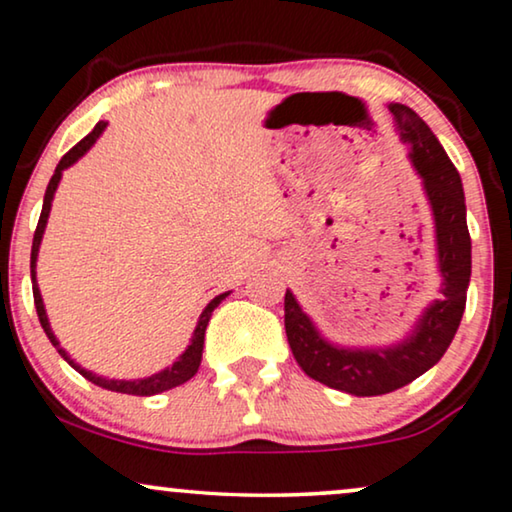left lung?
<instances>
[{"mask_svg": "<svg viewBox=\"0 0 512 512\" xmlns=\"http://www.w3.org/2000/svg\"><path fill=\"white\" fill-rule=\"evenodd\" d=\"M408 158L422 177L436 228L440 298L422 312L408 338L391 347H340L328 342L296 296H284V326L298 366L326 387L352 396H382L417 380L450 347L466 310L471 282V235L461 177L429 125L405 104H389Z\"/></svg>", "mask_w": 512, "mask_h": 512, "instance_id": "obj_1", "label": "left lung"}]
</instances>
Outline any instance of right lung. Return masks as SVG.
I'll list each match as a JSON object with an SVG mask.
<instances>
[{"label": "right lung", "instance_id": "1", "mask_svg": "<svg viewBox=\"0 0 512 512\" xmlns=\"http://www.w3.org/2000/svg\"><path fill=\"white\" fill-rule=\"evenodd\" d=\"M107 128V123L100 121L93 128L90 135H86L81 139L79 144L72 146L62 160L55 167L51 181H48V188H46V195H44V207H41V216H39V223H37V230H34V240H32V256H30V272H32V293H34V307H37V314H39V321H41V328H44V333L48 335V340L53 342V347L58 349V354L65 359L69 366H72L76 373H81L86 377L88 382L97 384V387L102 389H109V391H118V394H132V396H153V394H163L167 389H174L179 387V384H184L191 380V377L198 373L200 368V361H202V347H205V331H207V324H209V317H212V312L219 307V303L223 298L228 296V293H221V296H216L212 303H209L205 310H202L200 319H198V326H195L193 331V338H191V345L186 347V352L179 356L177 361L172 363V366H167L165 370H160V373L151 375V377H142V380H107V377L102 375H95L90 373V370L81 368L79 363L74 359H69V354L65 349L60 347L58 338H55L53 331H51V324H48V317H46V307H44V300H41V293H39V284H37V256H39V244H41V237H44V230H46V223H48V214H51V202H53V195L58 191V184L62 179V172L67 170V167H72L76 160H79L83 153L90 151V146H93L100 135Z\"/></svg>", "mask_w": 512, "mask_h": 512}]
</instances>
